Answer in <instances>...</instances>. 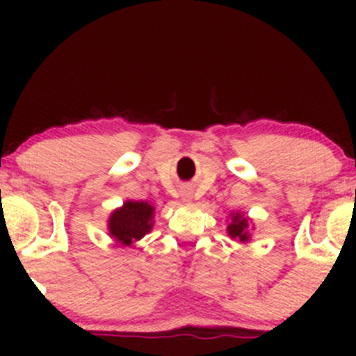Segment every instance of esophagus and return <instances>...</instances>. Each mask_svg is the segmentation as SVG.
Masks as SVG:
<instances>
[{"label":"esophagus","mask_w":356,"mask_h":356,"mask_svg":"<svg viewBox=\"0 0 356 356\" xmlns=\"http://www.w3.org/2000/svg\"><path fill=\"white\" fill-rule=\"evenodd\" d=\"M192 197V192L191 191H182V199L184 201H191Z\"/></svg>","instance_id":"34e87169"}]
</instances>
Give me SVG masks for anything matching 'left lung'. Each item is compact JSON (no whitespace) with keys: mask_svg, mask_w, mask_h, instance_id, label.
<instances>
[{"mask_svg":"<svg viewBox=\"0 0 356 356\" xmlns=\"http://www.w3.org/2000/svg\"><path fill=\"white\" fill-rule=\"evenodd\" d=\"M248 227H249L248 218H244L241 212H232L231 222L229 226H227V234H229L232 239H238L241 243H246V241H249Z\"/></svg>","mask_w":356,"mask_h":356,"instance_id":"left-lung-1","label":"left lung"}]
</instances>
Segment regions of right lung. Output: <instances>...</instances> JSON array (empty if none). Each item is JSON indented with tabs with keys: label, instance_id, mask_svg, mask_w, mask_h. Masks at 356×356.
<instances>
[{
	"label": "right lung",
	"instance_id": "right-lung-1",
	"mask_svg": "<svg viewBox=\"0 0 356 356\" xmlns=\"http://www.w3.org/2000/svg\"><path fill=\"white\" fill-rule=\"evenodd\" d=\"M154 206L144 201H125L108 218V234L122 246L142 239L154 226Z\"/></svg>",
	"mask_w": 356,
	"mask_h": 356
}]
</instances>
